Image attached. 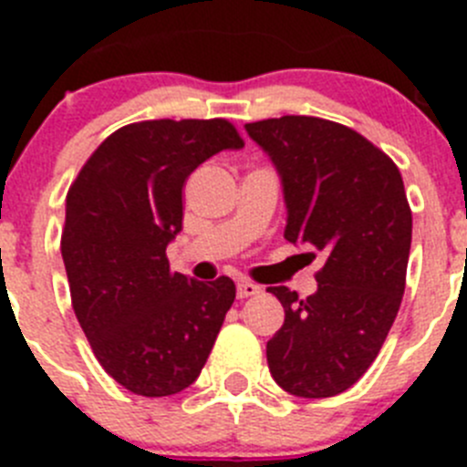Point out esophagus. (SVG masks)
Segmentation results:
<instances>
[{
  "mask_svg": "<svg viewBox=\"0 0 467 467\" xmlns=\"http://www.w3.org/2000/svg\"><path fill=\"white\" fill-rule=\"evenodd\" d=\"M259 292V285L253 280H238V299H247Z\"/></svg>",
  "mask_w": 467,
  "mask_h": 467,
  "instance_id": "esophagus-1",
  "label": "esophagus"
}]
</instances>
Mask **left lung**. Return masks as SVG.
Here are the masks:
<instances>
[{
    "instance_id": "8db88e82",
    "label": "left lung",
    "mask_w": 467,
    "mask_h": 467,
    "mask_svg": "<svg viewBox=\"0 0 467 467\" xmlns=\"http://www.w3.org/2000/svg\"><path fill=\"white\" fill-rule=\"evenodd\" d=\"M245 130L283 177L285 238L325 254L316 295L269 287L285 308L266 344L271 377L296 398H332L377 360L402 304L411 247L402 175L377 144L327 119H264Z\"/></svg>"
}]
</instances>
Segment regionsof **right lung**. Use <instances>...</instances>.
<instances>
[{"instance_id": "right-lung-1", "label": "right lung", "mask_w": 467, "mask_h": 467, "mask_svg": "<svg viewBox=\"0 0 467 467\" xmlns=\"http://www.w3.org/2000/svg\"><path fill=\"white\" fill-rule=\"evenodd\" d=\"M243 144L226 119L128 123L69 187L60 250L72 308L102 369L130 393L192 386L236 299L226 275L198 283L171 271L166 247L182 231L187 177Z\"/></svg>"}]
</instances>
